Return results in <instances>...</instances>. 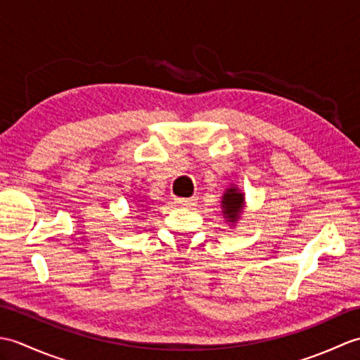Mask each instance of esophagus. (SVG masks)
<instances>
[{
	"label": "esophagus",
	"instance_id": "obj_1",
	"mask_svg": "<svg viewBox=\"0 0 360 360\" xmlns=\"http://www.w3.org/2000/svg\"><path fill=\"white\" fill-rule=\"evenodd\" d=\"M196 201V198H176L174 200V202L181 205V207H193Z\"/></svg>",
	"mask_w": 360,
	"mask_h": 360
}]
</instances>
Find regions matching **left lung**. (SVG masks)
<instances>
[{
  "mask_svg": "<svg viewBox=\"0 0 360 360\" xmlns=\"http://www.w3.org/2000/svg\"><path fill=\"white\" fill-rule=\"evenodd\" d=\"M221 209H223V215L227 219V223L235 224L240 219L244 209V195L240 192L238 187L231 186L226 190L223 201H221Z\"/></svg>",
  "mask_w": 360,
  "mask_h": 360,
  "instance_id": "obj_1",
  "label": "left lung"
}]
</instances>
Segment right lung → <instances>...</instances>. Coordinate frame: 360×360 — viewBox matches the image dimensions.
I'll return each mask as SVG.
<instances>
[{"mask_svg": "<svg viewBox=\"0 0 360 360\" xmlns=\"http://www.w3.org/2000/svg\"><path fill=\"white\" fill-rule=\"evenodd\" d=\"M139 207H141V205H139Z\"/></svg>", "mask_w": 360, "mask_h": 360, "instance_id": "1", "label": "right lung"}]
</instances>
